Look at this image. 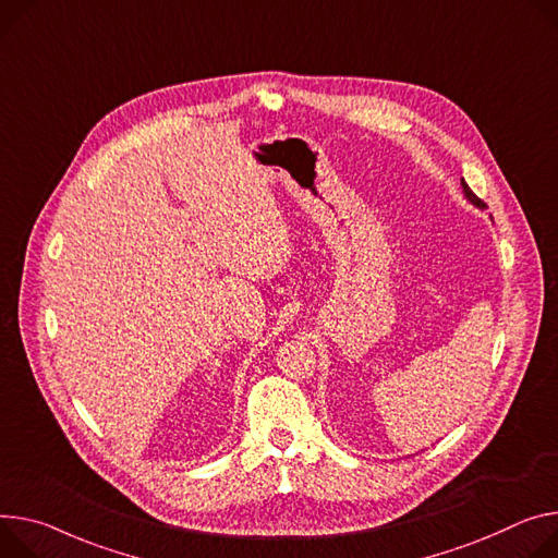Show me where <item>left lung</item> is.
Returning <instances> with one entry per match:
<instances>
[{
  "mask_svg": "<svg viewBox=\"0 0 558 558\" xmlns=\"http://www.w3.org/2000/svg\"><path fill=\"white\" fill-rule=\"evenodd\" d=\"M461 184H463V191H465V195H468V199L472 202V205H476V207H481V209H483V207H485V202H483V199H481V197H478V195L468 186V182H465V180H461Z\"/></svg>",
  "mask_w": 558,
  "mask_h": 558,
  "instance_id": "1",
  "label": "left lung"
}]
</instances>
